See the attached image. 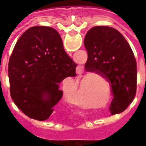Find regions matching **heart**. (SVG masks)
<instances>
[{
    "mask_svg": "<svg viewBox=\"0 0 146 146\" xmlns=\"http://www.w3.org/2000/svg\"><path fill=\"white\" fill-rule=\"evenodd\" d=\"M83 92H80V98H73V103H74V104H76V105H78L79 106H80V107H82V108H88L89 107V106L88 104L87 103V102H85L84 101V99H83Z\"/></svg>",
    "mask_w": 146,
    "mask_h": 146,
    "instance_id": "1",
    "label": "heart"
}]
</instances>
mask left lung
Here are the masks:
<instances>
[{"mask_svg":"<svg viewBox=\"0 0 146 146\" xmlns=\"http://www.w3.org/2000/svg\"><path fill=\"white\" fill-rule=\"evenodd\" d=\"M84 46L88 51L86 71L98 73L111 85V114L124 111L137 89V64L128 42L116 29L100 26L88 30Z\"/></svg>","mask_w":146,"mask_h":146,"instance_id":"1","label":"left lung"}]
</instances>
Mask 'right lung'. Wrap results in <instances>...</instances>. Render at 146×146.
Masks as SVG:
<instances>
[{"mask_svg":"<svg viewBox=\"0 0 146 146\" xmlns=\"http://www.w3.org/2000/svg\"><path fill=\"white\" fill-rule=\"evenodd\" d=\"M76 67L56 30L31 27L18 40L8 62L12 100L30 118L48 119L63 95L59 83L76 76Z\"/></svg>","mask_w":146,"mask_h":146,"instance_id":"add662e5","label":"right lung"}]
</instances>
